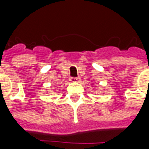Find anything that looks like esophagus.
Wrapping results in <instances>:
<instances>
[{"mask_svg": "<svg viewBox=\"0 0 149 149\" xmlns=\"http://www.w3.org/2000/svg\"><path fill=\"white\" fill-rule=\"evenodd\" d=\"M80 80V78L79 77H71L70 78V81L71 82H77Z\"/></svg>", "mask_w": 149, "mask_h": 149, "instance_id": "34e87169", "label": "esophagus"}]
</instances>
